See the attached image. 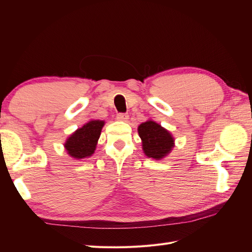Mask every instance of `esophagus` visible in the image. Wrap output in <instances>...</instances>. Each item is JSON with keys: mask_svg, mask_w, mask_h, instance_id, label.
I'll list each match as a JSON object with an SVG mask.
<instances>
[{"mask_svg": "<svg viewBox=\"0 0 252 252\" xmlns=\"http://www.w3.org/2000/svg\"><path fill=\"white\" fill-rule=\"evenodd\" d=\"M129 119V116L127 113H118L117 114V120L118 121H122V122H126Z\"/></svg>", "mask_w": 252, "mask_h": 252, "instance_id": "34e87169", "label": "esophagus"}]
</instances>
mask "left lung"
I'll list each match as a JSON object with an SVG mask.
<instances>
[{"mask_svg":"<svg viewBox=\"0 0 252 252\" xmlns=\"http://www.w3.org/2000/svg\"><path fill=\"white\" fill-rule=\"evenodd\" d=\"M138 130L143 141V150L148 158L161 159L171 151L173 138L166 129L156 122H145L139 126Z\"/></svg>","mask_w":252,"mask_h":252,"instance_id":"left-lung-1","label":"left lung"}]
</instances>
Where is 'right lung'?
Instances as JSON below:
<instances>
[{
	"instance_id": "right-lung-1",
	"label": "right lung",
	"mask_w": 252,
	"mask_h": 252,
	"mask_svg": "<svg viewBox=\"0 0 252 252\" xmlns=\"http://www.w3.org/2000/svg\"><path fill=\"white\" fill-rule=\"evenodd\" d=\"M103 126L104 121L95 120L88 122L82 128L78 129L65 143L68 155L74 158H85L93 155Z\"/></svg>"
}]
</instances>
